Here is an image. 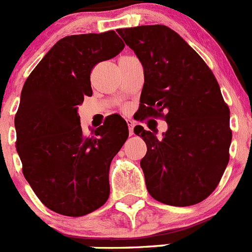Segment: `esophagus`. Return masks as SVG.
<instances>
[{
  "instance_id": "obj_1",
  "label": "esophagus",
  "mask_w": 252,
  "mask_h": 252,
  "mask_svg": "<svg viewBox=\"0 0 252 252\" xmlns=\"http://www.w3.org/2000/svg\"><path fill=\"white\" fill-rule=\"evenodd\" d=\"M126 122H127V125H128V131H130V135H132V133H133V126H135V124H133L132 120H130V119L126 120Z\"/></svg>"
}]
</instances>
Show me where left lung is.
Masks as SVG:
<instances>
[{
  "mask_svg": "<svg viewBox=\"0 0 252 252\" xmlns=\"http://www.w3.org/2000/svg\"><path fill=\"white\" fill-rule=\"evenodd\" d=\"M144 66L140 119L161 117L168 130L158 139L133 128L148 146L141 159L146 188L164 204L193 206L217 188L230 160V108L204 60L164 25L119 29Z\"/></svg>",
  "mask_w": 252,
  "mask_h": 252,
  "instance_id": "obj_1",
  "label": "left lung"
}]
</instances>
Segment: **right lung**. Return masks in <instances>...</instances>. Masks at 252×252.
I'll list each match as a JSON object with an SVG mask.
<instances>
[{
    "label": "right lung",
    "instance_id": "obj_1",
    "mask_svg": "<svg viewBox=\"0 0 252 252\" xmlns=\"http://www.w3.org/2000/svg\"><path fill=\"white\" fill-rule=\"evenodd\" d=\"M124 48L112 30L65 36L22 87L15 116L22 173L44 206L59 215L81 217L108 199L111 161L127 140V124L112 115L86 136L78 106L92 95L93 66Z\"/></svg>",
    "mask_w": 252,
    "mask_h": 252
}]
</instances>
